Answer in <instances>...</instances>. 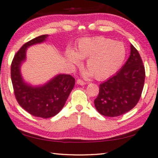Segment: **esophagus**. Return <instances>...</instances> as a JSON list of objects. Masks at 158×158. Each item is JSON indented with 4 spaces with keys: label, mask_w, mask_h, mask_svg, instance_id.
Returning <instances> with one entry per match:
<instances>
[{
    "label": "esophagus",
    "mask_w": 158,
    "mask_h": 158,
    "mask_svg": "<svg viewBox=\"0 0 158 158\" xmlns=\"http://www.w3.org/2000/svg\"><path fill=\"white\" fill-rule=\"evenodd\" d=\"M77 84H79V85L83 86V85H84V84H86V82L83 81H82V80H81V79H78V80H77Z\"/></svg>",
    "instance_id": "1"
}]
</instances>
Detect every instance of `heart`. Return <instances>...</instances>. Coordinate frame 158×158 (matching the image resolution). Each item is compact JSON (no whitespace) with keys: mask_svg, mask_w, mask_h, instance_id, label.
<instances>
[{"mask_svg":"<svg viewBox=\"0 0 158 158\" xmlns=\"http://www.w3.org/2000/svg\"><path fill=\"white\" fill-rule=\"evenodd\" d=\"M126 48L122 42L110 38L98 36L80 40L77 51L68 48L66 55L74 66H79L81 59H86V77L94 76L99 80L107 79L123 66L126 57Z\"/></svg>","mask_w":158,"mask_h":158,"instance_id":"obj_1","label":"heart"}]
</instances>
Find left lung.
I'll return each mask as SVG.
<instances>
[{
  "instance_id": "left-lung-1",
  "label": "left lung",
  "mask_w": 158,
  "mask_h": 158,
  "mask_svg": "<svg viewBox=\"0 0 158 158\" xmlns=\"http://www.w3.org/2000/svg\"><path fill=\"white\" fill-rule=\"evenodd\" d=\"M145 67L140 55L130 44V55L121 69L99 85L94 105L106 117L120 116L135 107L143 92Z\"/></svg>"
}]
</instances>
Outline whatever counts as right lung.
<instances>
[{
	"label": "right lung",
	"mask_w": 158,
	"mask_h": 158,
	"mask_svg": "<svg viewBox=\"0 0 158 158\" xmlns=\"http://www.w3.org/2000/svg\"><path fill=\"white\" fill-rule=\"evenodd\" d=\"M48 35H42L26 43L13 58L10 74L16 100L23 110L33 116L49 118L64 107L74 88L75 79L69 74H57L46 83L33 86L22 77L21 67L26 59V51L30 46L44 43Z\"/></svg>",
	"instance_id": "add662e5"
}]
</instances>
